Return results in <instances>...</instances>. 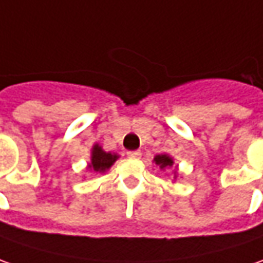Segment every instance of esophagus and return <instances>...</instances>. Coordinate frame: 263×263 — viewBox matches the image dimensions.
Wrapping results in <instances>:
<instances>
[{"mask_svg": "<svg viewBox=\"0 0 263 263\" xmlns=\"http://www.w3.org/2000/svg\"><path fill=\"white\" fill-rule=\"evenodd\" d=\"M128 156L132 157V159H140L141 151H128Z\"/></svg>", "mask_w": 263, "mask_h": 263, "instance_id": "34e87169", "label": "esophagus"}]
</instances>
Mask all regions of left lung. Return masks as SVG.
<instances>
[{
  "instance_id": "obj_1",
  "label": "left lung",
  "mask_w": 263,
  "mask_h": 263,
  "mask_svg": "<svg viewBox=\"0 0 263 263\" xmlns=\"http://www.w3.org/2000/svg\"><path fill=\"white\" fill-rule=\"evenodd\" d=\"M154 161H156V164H159L160 168H167V167H170V166H173V160L170 159L168 156H166V154L156 156Z\"/></svg>"
}]
</instances>
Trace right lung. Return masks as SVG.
Segmentation results:
<instances>
[{
	"label": "right lung",
	"mask_w": 263,
	"mask_h": 263,
	"mask_svg": "<svg viewBox=\"0 0 263 263\" xmlns=\"http://www.w3.org/2000/svg\"><path fill=\"white\" fill-rule=\"evenodd\" d=\"M116 159H118L116 154L106 153V151H103L99 145H95L93 153H91V164H90L88 167L93 168L95 172L103 173V172H106L107 168L114 164L115 161H116Z\"/></svg>",
	"instance_id": "obj_1"
}]
</instances>
